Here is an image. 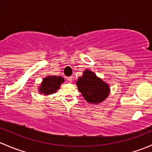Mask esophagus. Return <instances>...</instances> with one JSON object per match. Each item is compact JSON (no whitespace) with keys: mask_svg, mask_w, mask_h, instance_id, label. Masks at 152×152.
Here are the masks:
<instances>
[{"mask_svg":"<svg viewBox=\"0 0 152 152\" xmlns=\"http://www.w3.org/2000/svg\"><path fill=\"white\" fill-rule=\"evenodd\" d=\"M67 80L68 81V82H73V77H72V76H69V77H67Z\"/></svg>","mask_w":152,"mask_h":152,"instance_id":"obj_1","label":"esophagus"}]
</instances>
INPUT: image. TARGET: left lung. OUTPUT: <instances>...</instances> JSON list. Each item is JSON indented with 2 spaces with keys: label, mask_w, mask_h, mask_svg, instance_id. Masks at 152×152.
<instances>
[{
  "label": "left lung",
  "mask_w": 152,
  "mask_h": 152,
  "mask_svg": "<svg viewBox=\"0 0 152 152\" xmlns=\"http://www.w3.org/2000/svg\"><path fill=\"white\" fill-rule=\"evenodd\" d=\"M76 85L78 90L89 103H100L108 96L110 93L108 85L89 70H86L83 76L79 78Z\"/></svg>",
  "instance_id": "obj_1"
}]
</instances>
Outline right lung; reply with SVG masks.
I'll list each match as a JSON object with an SVG mask.
<instances>
[{
	"mask_svg": "<svg viewBox=\"0 0 152 152\" xmlns=\"http://www.w3.org/2000/svg\"><path fill=\"white\" fill-rule=\"evenodd\" d=\"M64 78L61 76H48L45 78L39 87V92L41 93L49 95L55 93L56 90L59 88L61 84L64 82Z\"/></svg>",
	"mask_w": 152,
	"mask_h": 152,
	"instance_id": "1",
	"label": "right lung"
}]
</instances>
